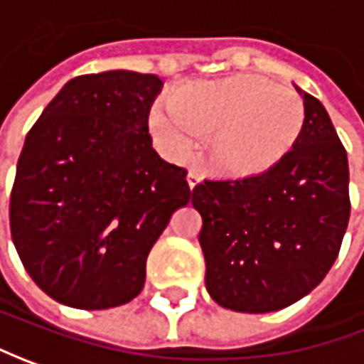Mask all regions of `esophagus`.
Returning <instances> with one entry per match:
<instances>
[{"label": "esophagus", "mask_w": 364, "mask_h": 364, "mask_svg": "<svg viewBox=\"0 0 364 364\" xmlns=\"http://www.w3.org/2000/svg\"><path fill=\"white\" fill-rule=\"evenodd\" d=\"M201 179H203V177H201L199 173H195V171H189V173H187V183H189V187H191V189L197 187V185L201 183Z\"/></svg>", "instance_id": "1"}]
</instances>
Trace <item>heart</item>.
<instances>
[{
  "label": "heart",
  "instance_id": "1",
  "mask_svg": "<svg viewBox=\"0 0 364 364\" xmlns=\"http://www.w3.org/2000/svg\"><path fill=\"white\" fill-rule=\"evenodd\" d=\"M149 127L173 153L185 155L197 134H210L213 165L233 177L262 175L276 167L304 129V102L276 82L237 74L179 86L173 102L151 108Z\"/></svg>",
  "mask_w": 364,
  "mask_h": 364
}]
</instances>
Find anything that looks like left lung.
I'll return each mask as SVG.
<instances>
[{"label":"left lung","mask_w":364,"mask_h":364,"mask_svg":"<svg viewBox=\"0 0 364 364\" xmlns=\"http://www.w3.org/2000/svg\"><path fill=\"white\" fill-rule=\"evenodd\" d=\"M304 98V129L262 175L199 183V244L209 296L235 312L264 314L312 292L341 252L348 218V161L331 117Z\"/></svg>","instance_id":"left-lung-1"}]
</instances>
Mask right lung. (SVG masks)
<instances>
[{
  "mask_svg": "<svg viewBox=\"0 0 364 364\" xmlns=\"http://www.w3.org/2000/svg\"><path fill=\"white\" fill-rule=\"evenodd\" d=\"M161 86L129 70L76 76L26 136L9 230L30 278L60 304L105 310L141 294L151 247L191 199L187 171L151 146Z\"/></svg>",
  "mask_w": 364,
  "mask_h": 364,
  "instance_id": "obj_1",
  "label": "right lung"
}]
</instances>
